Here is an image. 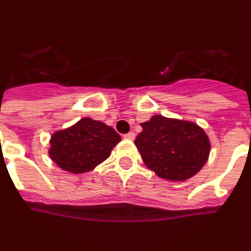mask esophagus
I'll return each mask as SVG.
<instances>
[{"mask_svg":"<svg viewBox=\"0 0 251 251\" xmlns=\"http://www.w3.org/2000/svg\"><path fill=\"white\" fill-rule=\"evenodd\" d=\"M124 139H126V140H134V139H135V132L130 131L129 134L124 135Z\"/></svg>","mask_w":251,"mask_h":251,"instance_id":"obj_1","label":"esophagus"}]
</instances>
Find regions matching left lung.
<instances>
[{
  "instance_id": "1",
  "label": "left lung",
  "mask_w": 251,
  "mask_h": 251,
  "mask_svg": "<svg viewBox=\"0 0 251 251\" xmlns=\"http://www.w3.org/2000/svg\"><path fill=\"white\" fill-rule=\"evenodd\" d=\"M140 125L143 130L134 143L145 166L158 177L185 181L207 163L209 138L195 122L154 115Z\"/></svg>"
}]
</instances>
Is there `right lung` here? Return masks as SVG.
Masks as SVG:
<instances>
[{"instance_id": "add662e5", "label": "right lung", "mask_w": 251, "mask_h": 251, "mask_svg": "<svg viewBox=\"0 0 251 251\" xmlns=\"http://www.w3.org/2000/svg\"><path fill=\"white\" fill-rule=\"evenodd\" d=\"M120 142L121 136L113 127L83 117L70 127L52 134L48 155L64 171L85 174L106 161Z\"/></svg>"}]
</instances>
